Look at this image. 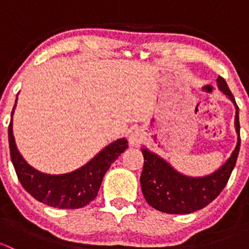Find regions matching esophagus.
Wrapping results in <instances>:
<instances>
[{
  "mask_svg": "<svg viewBox=\"0 0 249 249\" xmlns=\"http://www.w3.org/2000/svg\"><path fill=\"white\" fill-rule=\"evenodd\" d=\"M142 141H143V134L140 131V130H134V131L130 134L129 142H130V144L134 145V147L140 145L141 143H142Z\"/></svg>",
  "mask_w": 249,
  "mask_h": 249,
  "instance_id": "esophagus-1",
  "label": "esophagus"
}]
</instances>
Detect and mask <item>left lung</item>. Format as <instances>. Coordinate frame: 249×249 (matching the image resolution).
<instances>
[{
	"mask_svg": "<svg viewBox=\"0 0 249 249\" xmlns=\"http://www.w3.org/2000/svg\"><path fill=\"white\" fill-rule=\"evenodd\" d=\"M217 82L219 89L229 96L236 106L235 126L238 134L237 145L230 159L219 170L200 178L180 175L161 158L142 148L144 162L140 178L141 188L145 201L155 210L170 214H185L201 210L222 193L231 176L241 144L238 106L224 78L219 77Z\"/></svg>",
	"mask_w": 249,
	"mask_h": 249,
	"instance_id": "8db88e82",
	"label": "left lung"
}]
</instances>
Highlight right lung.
<instances>
[{"label": "right lung", "instance_id": "add662e5", "mask_svg": "<svg viewBox=\"0 0 249 249\" xmlns=\"http://www.w3.org/2000/svg\"><path fill=\"white\" fill-rule=\"evenodd\" d=\"M16 106L14 105V108ZM12 126L13 123L11 120L8 126L9 149L18 179L31 196L52 207L74 210L84 207L92 201L99 193L105 173L127 148L126 140H117L102 149L91 161L76 171L66 175H46L30 166L18 152Z\"/></svg>", "mask_w": 249, "mask_h": 249}]
</instances>
